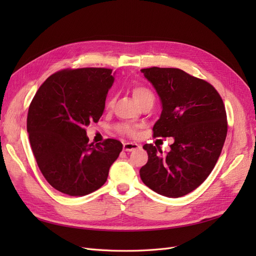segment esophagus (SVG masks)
<instances>
[{"instance_id":"34e87169","label":"esophagus","mask_w":256,"mask_h":256,"mask_svg":"<svg viewBox=\"0 0 256 256\" xmlns=\"http://www.w3.org/2000/svg\"><path fill=\"white\" fill-rule=\"evenodd\" d=\"M140 145L134 143V142H127L124 144V150L126 152H132V150H138L140 148Z\"/></svg>"}]
</instances>
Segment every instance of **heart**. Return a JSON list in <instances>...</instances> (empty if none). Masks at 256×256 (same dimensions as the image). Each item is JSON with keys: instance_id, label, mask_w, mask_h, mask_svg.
Returning a JSON list of instances; mask_svg holds the SVG:
<instances>
[{"instance_id": "obj_1", "label": "heart", "mask_w": 256, "mask_h": 256, "mask_svg": "<svg viewBox=\"0 0 256 256\" xmlns=\"http://www.w3.org/2000/svg\"><path fill=\"white\" fill-rule=\"evenodd\" d=\"M132 96L138 104H140L147 98H154L152 92L145 86L134 88ZM113 104H114V97H110L109 100H108V106H111ZM116 130H118V132L128 136H136L138 134V129L136 126L130 125V124H126V122L118 124V125L116 126Z\"/></svg>"}]
</instances>
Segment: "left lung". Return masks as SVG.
<instances>
[{
	"label": "left lung",
	"mask_w": 256,
	"mask_h": 256,
	"mask_svg": "<svg viewBox=\"0 0 256 256\" xmlns=\"http://www.w3.org/2000/svg\"><path fill=\"white\" fill-rule=\"evenodd\" d=\"M162 104L154 136H173L171 150L145 144L148 154L140 176L147 187L168 198L196 189L212 173L228 134L226 112L212 84L178 68L141 69Z\"/></svg>",
	"instance_id": "8db88e82"
}]
</instances>
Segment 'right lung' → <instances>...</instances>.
<instances>
[{
    "instance_id": "obj_1",
    "label": "right lung",
    "mask_w": 256,
    "mask_h": 256,
    "mask_svg": "<svg viewBox=\"0 0 256 256\" xmlns=\"http://www.w3.org/2000/svg\"><path fill=\"white\" fill-rule=\"evenodd\" d=\"M113 82L112 69H65L51 74L30 104L26 129L38 168L67 196H83L102 187L122 150L114 138L90 144L85 130L102 118Z\"/></svg>"
}]
</instances>
